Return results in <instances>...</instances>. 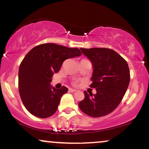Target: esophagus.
<instances>
[{
	"mask_svg": "<svg viewBox=\"0 0 149 149\" xmlns=\"http://www.w3.org/2000/svg\"><path fill=\"white\" fill-rule=\"evenodd\" d=\"M69 91L71 93H74V92H76L77 91L75 90V89H73V88H69Z\"/></svg>",
	"mask_w": 149,
	"mask_h": 149,
	"instance_id": "34e87169",
	"label": "esophagus"
}]
</instances>
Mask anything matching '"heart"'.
<instances>
[{
    "instance_id": "1",
    "label": "heart",
    "mask_w": 149,
    "mask_h": 149,
    "mask_svg": "<svg viewBox=\"0 0 149 149\" xmlns=\"http://www.w3.org/2000/svg\"><path fill=\"white\" fill-rule=\"evenodd\" d=\"M73 84L76 85V84H77V81H74V82H73Z\"/></svg>"
}]
</instances>
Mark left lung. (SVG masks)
<instances>
[{
	"instance_id": "obj_1",
	"label": "left lung",
	"mask_w": 149,
	"mask_h": 149,
	"mask_svg": "<svg viewBox=\"0 0 149 149\" xmlns=\"http://www.w3.org/2000/svg\"><path fill=\"white\" fill-rule=\"evenodd\" d=\"M91 61L93 72L91 88L97 93L86 91L79 107L91 117L109 114L121 102L130 83V70L126 61L117 52L107 48L80 49Z\"/></svg>"
}]
</instances>
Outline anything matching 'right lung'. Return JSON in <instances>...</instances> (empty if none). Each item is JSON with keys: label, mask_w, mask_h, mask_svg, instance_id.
<instances>
[{"label": "right lung", "mask_w": 149, "mask_h": 149, "mask_svg": "<svg viewBox=\"0 0 149 149\" xmlns=\"http://www.w3.org/2000/svg\"><path fill=\"white\" fill-rule=\"evenodd\" d=\"M81 55L77 48L54 43L38 45L26 54L19 66V91L23 104L31 114L45 118L56 111L61 96L68 89L52 87V76L60 70L65 60Z\"/></svg>", "instance_id": "1"}]
</instances>
